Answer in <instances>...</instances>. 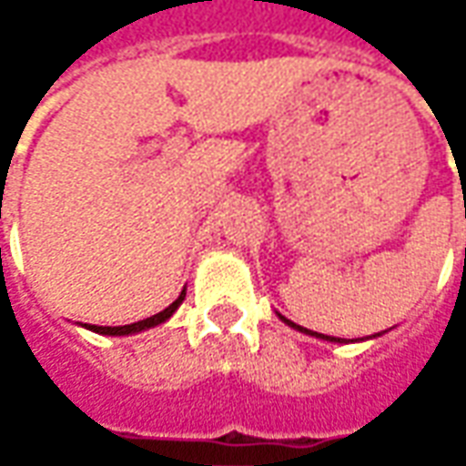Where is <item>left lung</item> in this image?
<instances>
[{"instance_id":"8db88e82","label":"left lung","mask_w":466,"mask_h":466,"mask_svg":"<svg viewBox=\"0 0 466 466\" xmlns=\"http://www.w3.org/2000/svg\"><path fill=\"white\" fill-rule=\"evenodd\" d=\"M279 316V313H278ZM288 327H293V329L303 331V334H311V337H319V339H327V342H339V337H329V334H319V331H311V329H303V327H298V324H293L290 319H285V316H279Z\"/></svg>"}]
</instances>
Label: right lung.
<instances>
[{"label":"right lung","mask_w":466,"mask_h":466,"mask_svg":"<svg viewBox=\"0 0 466 466\" xmlns=\"http://www.w3.org/2000/svg\"><path fill=\"white\" fill-rule=\"evenodd\" d=\"M187 298V290H181V296L176 298L173 303H170L168 309H163L160 313H155L150 319H142V321H135V324H124V327H98V324H85L87 329L98 331V334H111V337H124V334H135V331H145V329H153L157 324H163V321H168L173 311L181 306V300Z\"/></svg>","instance_id":"right-lung-1"}]
</instances>
